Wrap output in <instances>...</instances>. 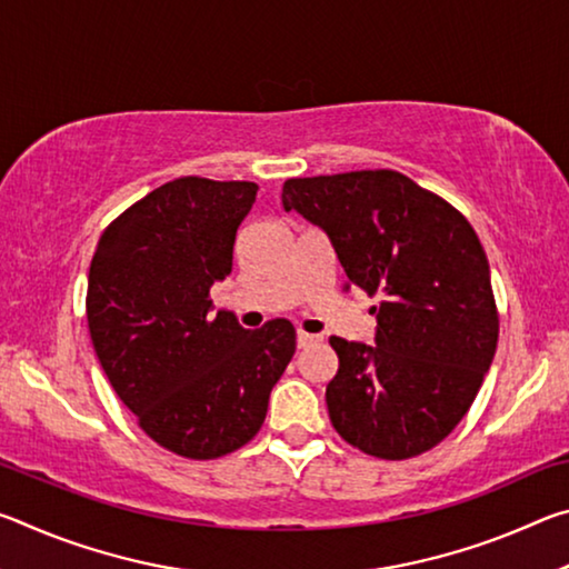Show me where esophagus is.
<instances>
[{
  "instance_id": "34e87169",
  "label": "esophagus",
  "mask_w": 569,
  "mask_h": 569,
  "mask_svg": "<svg viewBox=\"0 0 569 569\" xmlns=\"http://www.w3.org/2000/svg\"><path fill=\"white\" fill-rule=\"evenodd\" d=\"M316 341H319V336H313V333H306V331H298V336H296V343H298V349H306V346H313Z\"/></svg>"
}]
</instances>
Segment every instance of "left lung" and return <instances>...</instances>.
Returning <instances> with one entry per match:
<instances>
[{"label":"left lung","mask_w":569,"mask_h":569,"mask_svg":"<svg viewBox=\"0 0 569 569\" xmlns=\"http://www.w3.org/2000/svg\"><path fill=\"white\" fill-rule=\"evenodd\" d=\"M283 208L329 233L346 288L381 296L377 346L331 336L333 429L377 459L419 457L451 435L499 339L487 253L469 220L397 170L288 178Z\"/></svg>","instance_id":"8db88e82"}]
</instances>
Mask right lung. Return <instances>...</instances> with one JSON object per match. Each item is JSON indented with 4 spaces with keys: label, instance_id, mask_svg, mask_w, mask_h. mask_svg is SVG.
I'll return each instance as SVG.
<instances>
[{
    "label": "right lung",
    "instance_id": "obj_1",
    "mask_svg": "<svg viewBox=\"0 0 569 569\" xmlns=\"http://www.w3.org/2000/svg\"><path fill=\"white\" fill-rule=\"evenodd\" d=\"M256 190L246 180H170L102 230L90 263L84 306L102 371L138 427L186 459L248 445L296 351L291 321L248 331L210 301V286L233 268Z\"/></svg>",
    "mask_w": 569,
    "mask_h": 569
}]
</instances>
